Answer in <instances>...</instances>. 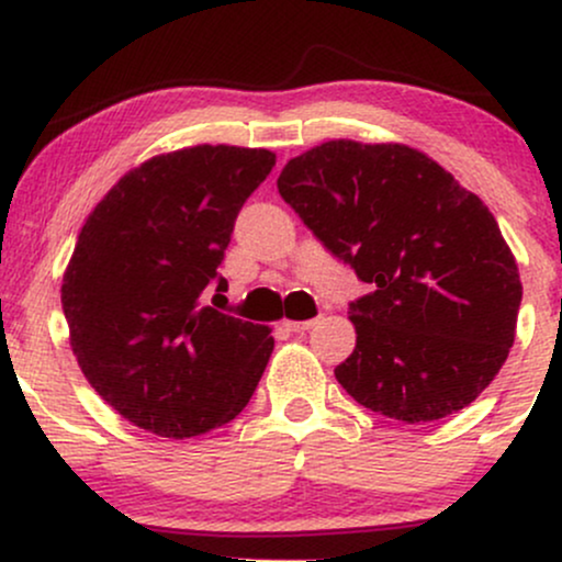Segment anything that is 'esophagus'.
<instances>
[{
	"mask_svg": "<svg viewBox=\"0 0 562 562\" xmlns=\"http://www.w3.org/2000/svg\"><path fill=\"white\" fill-rule=\"evenodd\" d=\"M317 325V319H303V322H285V327L290 333H306V330H312V327Z\"/></svg>",
	"mask_w": 562,
	"mask_h": 562,
	"instance_id": "1",
	"label": "esophagus"
}]
</instances>
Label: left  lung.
<instances>
[{"instance_id": "obj_1", "label": "left lung", "mask_w": 562, "mask_h": 562, "mask_svg": "<svg viewBox=\"0 0 562 562\" xmlns=\"http://www.w3.org/2000/svg\"><path fill=\"white\" fill-rule=\"evenodd\" d=\"M277 190L375 285L348 312L357 348L335 367L348 396L409 425L475 402L505 364L524 299L483 200L415 147L353 139L290 158Z\"/></svg>"}]
</instances>
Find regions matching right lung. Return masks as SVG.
I'll use <instances>...</instances> for the list:
<instances>
[{
	"mask_svg": "<svg viewBox=\"0 0 562 562\" xmlns=\"http://www.w3.org/2000/svg\"><path fill=\"white\" fill-rule=\"evenodd\" d=\"M263 147L195 145L126 171L87 216L63 274L83 378L142 430L192 438L235 420L272 357L267 325L203 303L232 227L269 177Z\"/></svg>",
	"mask_w": 562,
	"mask_h": 562,
	"instance_id": "1",
	"label": "right lung"
}]
</instances>
